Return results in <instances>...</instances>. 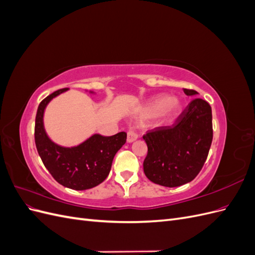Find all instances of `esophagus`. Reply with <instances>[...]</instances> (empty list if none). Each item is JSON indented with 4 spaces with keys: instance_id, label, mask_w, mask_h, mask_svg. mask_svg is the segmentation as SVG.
<instances>
[{
    "instance_id": "1",
    "label": "esophagus",
    "mask_w": 255,
    "mask_h": 255,
    "mask_svg": "<svg viewBox=\"0 0 255 255\" xmlns=\"http://www.w3.org/2000/svg\"><path fill=\"white\" fill-rule=\"evenodd\" d=\"M138 138V135L133 130H128V142H133Z\"/></svg>"
}]
</instances>
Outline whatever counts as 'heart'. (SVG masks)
<instances>
[{
	"label": "heart",
	"mask_w": 255,
	"mask_h": 255,
	"mask_svg": "<svg viewBox=\"0 0 255 255\" xmlns=\"http://www.w3.org/2000/svg\"><path fill=\"white\" fill-rule=\"evenodd\" d=\"M181 101L175 97H168V96H158L153 100L149 105L145 107L146 115L156 117L161 114L164 115H171L175 114L181 110Z\"/></svg>",
	"instance_id": "1"
}]
</instances>
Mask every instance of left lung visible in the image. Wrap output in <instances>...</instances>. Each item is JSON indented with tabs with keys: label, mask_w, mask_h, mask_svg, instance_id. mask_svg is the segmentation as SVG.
I'll return each instance as SVG.
<instances>
[{
	"label": "left lung",
	"mask_w": 255,
	"mask_h": 255,
	"mask_svg": "<svg viewBox=\"0 0 255 255\" xmlns=\"http://www.w3.org/2000/svg\"><path fill=\"white\" fill-rule=\"evenodd\" d=\"M184 92L198 94L185 88ZM142 138L148 145L143 171L151 182L165 187L189 183L201 171L211 148L212 107L202 99H194L172 126L150 129Z\"/></svg>",
	"instance_id": "obj_1"
}]
</instances>
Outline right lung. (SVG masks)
Wrapping results in <instances>:
<instances>
[{"label":"right lung","instance_id":"1","mask_svg":"<svg viewBox=\"0 0 255 255\" xmlns=\"http://www.w3.org/2000/svg\"><path fill=\"white\" fill-rule=\"evenodd\" d=\"M53 92L38 106L35 121V143L43 165L60 185L74 190H85L101 184L109 175L113 159L127 141V133L113 136L92 135L86 141L65 148L54 143L43 127V113L53 98L67 91Z\"/></svg>","mask_w":255,"mask_h":255}]
</instances>
